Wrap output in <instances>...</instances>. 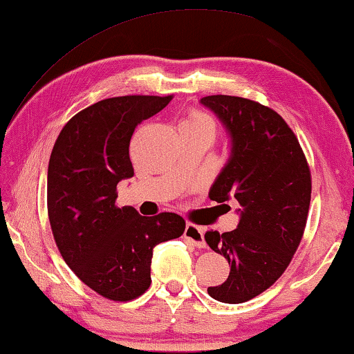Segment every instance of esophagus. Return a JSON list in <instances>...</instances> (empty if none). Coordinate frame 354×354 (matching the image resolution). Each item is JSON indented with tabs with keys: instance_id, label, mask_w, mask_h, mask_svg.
I'll list each match as a JSON object with an SVG mask.
<instances>
[{
	"instance_id": "esophagus-1",
	"label": "esophagus",
	"mask_w": 354,
	"mask_h": 354,
	"mask_svg": "<svg viewBox=\"0 0 354 354\" xmlns=\"http://www.w3.org/2000/svg\"><path fill=\"white\" fill-rule=\"evenodd\" d=\"M184 238L189 239L190 243H192L195 248L198 249H203L206 248V243H205V236H203V228L195 225V223H187L186 230H184Z\"/></svg>"
}]
</instances>
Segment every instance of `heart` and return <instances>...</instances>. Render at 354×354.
Returning a JSON list of instances; mask_svg holds the SVG:
<instances>
[{"mask_svg":"<svg viewBox=\"0 0 354 354\" xmlns=\"http://www.w3.org/2000/svg\"><path fill=\"white\" fill-rule=\"evenodd\" d=\"M181 126L201 127V129H206V131L212 136V138H214V136H216V124H214V121H212L207 115L201 113V111H197V110L190 111V113L186 118H184L181 124H179V127H181Z\"/></svg>","mask_w":354,"mask_h":354,"instance_id":"obj_1","label":"heart"}]
</instances>
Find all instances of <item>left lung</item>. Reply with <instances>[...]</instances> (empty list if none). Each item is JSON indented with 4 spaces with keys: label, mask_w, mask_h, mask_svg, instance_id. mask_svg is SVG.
Returning a JSON list of instances; mask_svg holds the SVG:
<instances>
[{
    "label": "left lung",
    "mask_w": 354,
    "mask_h": 354,
    "mask_svg": "<svg viewBox=\"0 0 354 354\" xmlns=\"http://www.w3.org/2000/svg\"><path fill=\"white\" fill-rule=\"evenodd\" d=\"M200 102L218 118L232 142L209 198H234L241 206L233 232L205 234L207 245L230 265L225 282L207 293L241 304L271 287L298 249L310 205V170L293 131L269 106L222 94Z\"/></svg>",
    "instance_id": "obj_1"
}]
</instances>
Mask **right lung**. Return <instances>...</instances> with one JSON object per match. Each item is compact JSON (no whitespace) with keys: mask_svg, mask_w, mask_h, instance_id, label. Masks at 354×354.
Masks as SVG:
<instances>
[{"mask_svg":"<svg viewBox=\"0 0 354 354\" xmlns=\"http://www.w3.org/2000/svg\"><path fill=\"white\" fill-rule=\"evenodd\" d=\"M173 96H121L89 105L59 132L48 162L47 207L55 243L75 276L111 301L142 296L157 244L179 238L175 212L140 216L116 206V186L133 176L132 133Z\"/></svg>","mask_w":354,"mask_h":354,"instance_id":"obj_1","label":"right lung"}]
</instances>
